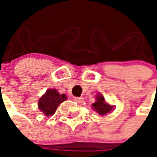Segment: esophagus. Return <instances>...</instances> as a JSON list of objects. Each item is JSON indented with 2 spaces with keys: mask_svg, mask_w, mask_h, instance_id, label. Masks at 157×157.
<instances>
[{
  "mask_svg": "<svg viewBox=\"0 0 157 157\" xmlns=\"http://www.w3.org/2000/svg\"><path fill=\"white\" fill-rule=\"evenodd\" d=\"M74 101L77 103H82L83 101V98L82 97H74Z\"/></svg>",
  "mask_w": 157,
  "mask_h": 157,
  "instance_id": "esophagus-1",
  "label": "esophagus"
}]
</instances>
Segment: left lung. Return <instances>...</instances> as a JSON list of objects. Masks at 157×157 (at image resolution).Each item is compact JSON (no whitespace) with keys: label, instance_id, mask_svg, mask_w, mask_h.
Masks as SVG:
<instances>
[{"label":"left lung","instance_id":"left-lung-1","mask_svg":"<svg viewBox=\"0 0 157 157\" xmlns=\"http://www.w3.org/2000/svg\"><path fill=\"white\" fill-rule=\"evenodd\" d=\"M92 107L100 115H105L112 110L113 106L108 105L105 102V99L102 96H96V101L92 104Z\"/></svg>","mask_w":157,"mask_h":157}]
</instances>
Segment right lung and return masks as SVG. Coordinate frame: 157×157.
Instances as JSON below:
<instances>
[{
  "label": "right lung",
  "instance_id": "right-lung-1",
  "mask_svg": "<svg viewBox=\"0 0 157 157\" xmlns=\"http://www.w3.org/2000/svg\"><path fill=\"white\" fill-rule=\"evenodd\" d=\"M67 97L65 95H61L55 89H49L44 94L38 101V106L40 111L47 117L52 116L56 112V108Z\"/></svg>",
  "mask_w": 157,
  "mask_h": 157
}]
</instances>
